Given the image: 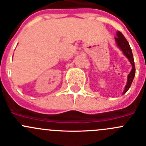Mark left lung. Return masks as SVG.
<instances>
[{
    "instance_id": "1",
    "label": "left lung",
    "mask_w": 146,
    "mask_h": 146,
    "mask_svg": "<svg viewBox=\"0 0 146 146\" xmlns=\"http://www.w3.org/2000/svg\"><path fill=\"white\" fill-rule=\"evenodd\" d=\"M115 39L116 43H117V45L123 51V54L127 56V58L130 61V64H132V66H133L131 72H130V73L127 76V82L125 86L124 92L123 93V94H125L130 87V85H131L135 75V67L134 59H133V53H132L131 48H130V45H129L128 41L125 38L123 34L120 31H119L117 32V36L115 37Z\"/></svg>"
}]
</instances>
